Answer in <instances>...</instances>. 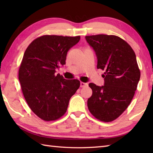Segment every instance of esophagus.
Listing matches in <instances>:
<instances>
[{"label": "esophagus", "instance_id": "1", "mask_svg": "<svg viewBox=\"0 0 153 153\" xmlns=\"http://www.w3.org/2000/svg\"><path fill=\"white\" fill-rule=\"evenodd\" d=\"M87 85V83H84V82H80V87H84Z\"/></svg>", "mask_w": 153, "mask_h": 153}]
</instances>
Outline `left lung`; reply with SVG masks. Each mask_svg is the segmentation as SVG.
Here are the masks:
<instances>
[{
	"label": "left lung",
	"mask_w": 153,
	"mask_h": 153,
	"mask_svg": "<svg viewBox=\"0 0 153 153\" xmlns=\"http://www.w3.org/2000/svg\"><path fill=\"white\" fill-rule=\"evenodd\" d=\"M97 58V68L105 70L102 86L90 83L93 95L87 100L96 118L108 122L116 119L130 104L140 79L136 56L128 43L115 35L86 36Z\"/></svg>",
	"instance_id": "obj_1"
}]
</instances>
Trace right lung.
I'll return each instance as SVG.
<instances>
[{"label": "right lung", "instance_id": "obj_1", "mask_svg": "<svg viewBox=\"0 0 153 153\" xmlns=\"http://www.w3.org/2000/svg\"><path fill=\"white\" fill-rule=\"evenodd\" d=\"M79 40V36L43 35L32 41L25 51L19 81L30 108L45 121L62 116L79 87V80L55 75L56 69L66 64L68 51Z\"/></svg>", "mask_w": 153, "mask_h": 153}]
</instances>
